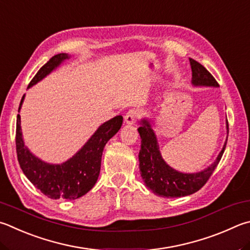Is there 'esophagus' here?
Listing matches in <instances>:
<instances>
[{
	"label": "esophagus",
	"instance_id": "1",
	"mask_svg": "<svg viewBox=\"0 0 250 250\" xmlns=\"http://www.w3.org/2000/svg\"><path fill=\"white\" fill-rule=\"evenodd\" d=\"M139 115H140V112H139L138 110L130 109L128 112L125 113V124H128V125H133V124H135V121H137Z\"/></svg>",
	"mask_w": 250,
	"mask_h": 250
}]
</instances>
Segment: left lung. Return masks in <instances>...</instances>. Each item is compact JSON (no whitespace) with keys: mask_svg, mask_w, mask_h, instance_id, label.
<instances>
[{"mask_svg":"<svg viewBox=\"0 0 250 250\" xmlns=\"http://www.w3.org/2000/svg\"><path fill=\"white\" fill-rule=\"evenodd\" d=\"M189 60L192 71L191 82L194 86H219L206 67L191 58H189ZM138 131L141 137V149L139 153L141 177L148 189L157 196L164 198L185 197L200 190L219 165L228 143L226 139L219 156L210 167L196 174H184L171 168L163 160L155 132L148 120L143 119L141 121V126H139Z\"/></svg>","mask_w":250,"mask_h":250,"instance_id":"obj_1","label":"left lung"}]
</instances>
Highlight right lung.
Instances as JSON below:
<instances>
[{
	"label": "right lung",
	"instance_id": "obj_1",
	"mask_svg": "<svg viewBox=\"0 0 250 250\" xmlns=\"http://www.w3.org/2000/svg\"><path fill=\"white\" fill-rule=\"evenodd\" d=\"M66 53H59L37 72L30 81L28 88L38 83L50 72L69 59ZM22 96L18 112L24 102ZM122 116H117L103 124L80 151L62 164H48L30 153L22 141L21 116L16 121V152L18 163L25 176L36 188L50 199L74 200L94 187L101 171L102 155L106 143L115 135L122 125Z\"/></svg>",
	"mask_w": 250,
	"mask_h": 250
}]
</instances>
